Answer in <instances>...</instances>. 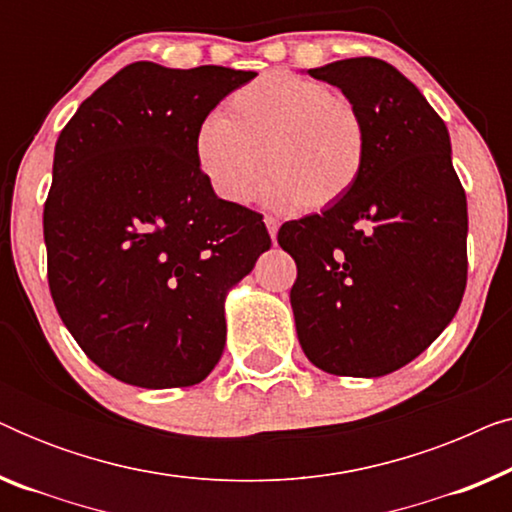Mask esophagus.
<instances>
[{"label": "esophagus", "instance_id": "34e87169", "mask_svg": "<svg viewBox=\"0 0 512 512\" xmlns=\"http://www.w3.org/2000/svg\"><path fill=\"white\" fill-rule=\"evenodd\" d=\"M265 226H268V233L272 237V242L277 240V230H279V221L275 219V216H265Z\"/></svg>", "mask_w": 512, "mask_h": 512}]
</instances>
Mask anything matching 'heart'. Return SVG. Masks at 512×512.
<instances>
[{
	"label": "heart",
	"mask_w": 512,
	"mask_h": 512,
	"mask_svg": "<svg viewBox=\"0 0 512 512\" xmlns=\"http://www.w3.org/2000/svg\"><path fill=\"white\" fill-rule=\"evenodd\" d=\"M368 125L347 95L291 72H268L228 97L195 132V165L221 200L242 205L263 167V198L305 212L340 202L368 163Z\"/></svg>",
	"instance_id": "1"
}]
</instances>
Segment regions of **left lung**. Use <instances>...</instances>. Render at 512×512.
Masks as SVG:
<instances>
[{
  "label": "left lung",
  "mask_w": 512,
  "mask_h": 512,
  "mask_svg": "<svg viewBox=\"0 0 512 512\" xmlns=\"http://www.w3.org/2000/svg\"><path fill=\"white\" fill-rule=\"evenodd\" d=\"M307 74L356 102L370 146L352 193L277 233L298 268V340L326 373L380 377L417 359L459 310L466 191L443 118L389 62L366 55Z\"/></svg>",
  "instance_id": "8db88e82"
}]
</instances>
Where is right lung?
Segmentation results:
<instances>
[{"label": "right lung", "mask_w": 512, "mask_h": 512, "mask_svg": "<svg viewBox=\"0 0 512 512\" xmlns=\"http://www.w3.org/2000/svg\"><path fill=\"white\" fill-rule=\"evenodd\" d=\"M256 72L135 62L62 128L44 202L48 289L95 366L193 387L226 345L223 296L270 249L263 216L216 198L193 156L216 104Z\"/></svg>", "instance_id": "right-lung-1"}]
</instances>
